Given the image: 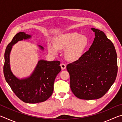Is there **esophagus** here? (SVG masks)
Wrapping results in <instances>:
<instances>
[{"label": "esophagus", "mask_w": 122, "mask_h": 122, "mask_svg": "<svg viewBox=\"0 0 122 122\" xmlns=\"http://www.w3.org/2000/svg\"><path fill=\"white\" fill-rule=\"evenodd\" d=\"M60 66H61V69H62V70L66 69V64L63 63H61Z\"/></svg>", "instance_id": "obj_1"}]
</instances>
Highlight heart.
<instances>
[{
  "label": "heart",
  "instance_id": "1",
  "mask_svg": "<svg viewBox=\"0 0 122 122\" xmlns=\"http://www.w3.org/2000/svg\"><path fill=\"white\" fill-rule=\"evenodd\" d=\"M88 44L89 40L86 36L76 32L68 33L59 36L55 41L56 46L49 44L48 49L53 54H57L59 49H66V58L75 61L81 58Z\"/></svg>",
  "mask_w": 122,
  "mask_h": 122
}]
</instances>
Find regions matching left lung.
I'll use <instances>...</instances> for the list:
<instances>
[{
	"instance_id": "1",
	"label": "left lung",
	"mask_w": 122,
	"mask_h": 122,
	"mask_svg": "<svg viewBox=\"0 0 122 122\" xmlns=\"http://www.w3.org/2000/svg\"><path fill=\"white\" fill-rule=\"evenodd\" d=\"M95 38L81 58L67 66L71 92L82 100H95L104 95L116 78L117 53L104 33L92 28Z\"/></svg>"
}]
</instances>
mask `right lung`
I'll return each mask as SVG.
<instances>
[{"mask_svg":"<svg viewBox=\"0 0 122 122\" xmlns=\"http://www.w3.org/2000/svg\"><path fill=\"white\" fill-rule=\"evenodd\" d=\"M30 35L19 32L13 37L6 48L3 71L7 83L18 98L27 103H36L46 101L51 96L54 89V82L61 68L59 61H39L34 71L30 77L19 79L11 71L10 54L12 47L18 41L30 39ZM44 50L42 46H39Z\"/></svg>","mask_w":122,"mask_h":122,"instance_id":"1","label":"right lung"}]
</instances>
